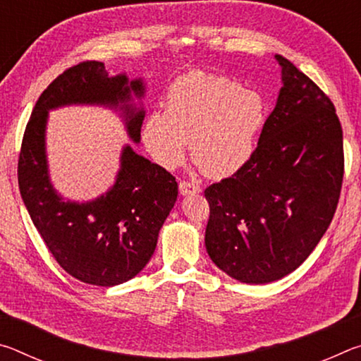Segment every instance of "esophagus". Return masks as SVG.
I'll return each instance as SVG.
<instances>
[{"instance_id":"34e87169","label":"esophagus","mask_w":361,"mask_h":361,"mask_svg":"<svg viewBox=\"0 0 361 361\" xmlns=\"http://www.w3.org/2000/svg\"><path fill=\"white\" fill-rule=\"evenodd\" d=\"M200 191H202V189H200V186L195 185V183H192V181H186V180L180 181V192H181L183 195L199 194Z\"/></svg>"}]
</instances>
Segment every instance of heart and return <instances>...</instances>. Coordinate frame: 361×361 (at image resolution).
Instances as JSON below:
<instances>
[{"mask_svg":"<svg viewBox=\"0 0 361 361\" xmlns=\"http://www.w3.org/2000/svg\"><path fill=\"white\" fill-rule=\"evenodd\" d=\"M266 122V103L256 90L232 79L191 71L170 85L164 111L146 116L142 137L151 156L167 169L192 159L207 176L226 178L253 157Z\"/></svg>","mask_w":361,"mask_h":361,"instance_id":"heart-1","label":"heart"}]
</instances>
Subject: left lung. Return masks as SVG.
Wrapping results in <instances>:
<instances>
[{
    "mask_svg": "<svg viewBox=\"0 0 361 361\" xmlns=\"http://www.w3.org/2000/svg\"><path fill=\"white\" fill-rule=\"evenodd\" d=\"M283 87L253 157L205 189L212 261L243 283H269L314 252L339 202L342 127L329 97L290 60L276 56Z\"/></svg>",
    "mask_w": 361,
    "mask_h": 361,
    "instance_id": "1",
    "label": "left lung"
}]
</instances>
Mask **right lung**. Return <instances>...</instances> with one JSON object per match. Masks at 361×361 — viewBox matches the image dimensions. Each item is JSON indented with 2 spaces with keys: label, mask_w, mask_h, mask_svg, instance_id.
<instances>
[{
  "label": "right lung",
  "mask_w": 361,
  "mask_h": 361,
  "mask_svg": "<svg viewBox=\"0 0 361 361\" xmlns=\"http://www.w3.org/2000/svg\"><path fill=\"white\" fill-rule=\"evenodd\" d=\"M132 94L143 97L142 79L109 78L102 62L85 60L47 85L23 133L17 167L23 204L59 264L89 285L124 283L148 264L159 231L175 205L178 183L166 169L126 146L118 178L108 192L92 202H65L49 181L47 111L71 103L114 108L121 103L127 133L138 143L145 111L129 105Z\"/></svg>",
  "instance_id": "add662e5"
}]
</instances>
